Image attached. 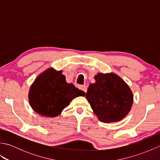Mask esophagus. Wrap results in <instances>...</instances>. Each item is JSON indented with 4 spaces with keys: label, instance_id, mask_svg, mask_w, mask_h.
<instances>
[{
    "label": "esophagus",
    "instance_id": "1",
    "mask_svg": "<svg viewBox=\"0 0 160 160\" xmlns=\"http://www.w3.org/2000/svg\"><path fill=\"white\" fill-rule=\"evenodd\" d=\"M79 89H80V90L83 91L84 93H87V87H86V86H84V85H81V86H80V87H79Z\"/></svg>",
    "mask_w": 160,
    "mask_h": 160
}]
</instances>
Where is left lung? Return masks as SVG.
I'll list each match as a JSON object with an SVG mask.
<instances>
[{
  "label": "left lung",
  "mask_w": 160,
  "mask_h": 160,
  "mask_svg": "<svg viewBox=\"0 0 160 160\" xmlns=\"http://www.w3.org/2000/svg\"><path fill=\"white\" fill-rule=\"evenodd\" d=\"M89 86L86 98L98 120L104 123L122 120L131 109L133 94L122 78L114 73H99Z\"/></svg>",
  "instance_id": "left-lung-1"
}]
</instances>
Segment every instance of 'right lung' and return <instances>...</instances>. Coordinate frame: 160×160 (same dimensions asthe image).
Segmentation results:
<instances>
[{"label":"right lung","mask_w":160,"mask_h":160,"mask_svg":"<svg viewBox=\"0 0 160 160\" xmlns=\"http://www.w3.org/2000/svg\"><path fill=\"white\" fill-rule=\"evenodd\" d=\"M62 73L61 70L50 67L40 73L30 87L28 96L30 106L43 117L58 116L74 98L85 96L83 91L67 83Z\"/></svg>","instance_id":"1"}]
</instances>
